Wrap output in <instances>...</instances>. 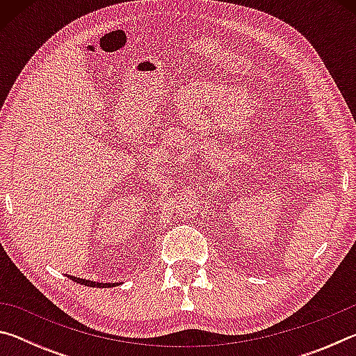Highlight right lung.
I'll return each mask as SVG.
<instances>
[{
  "mask_svg": "<svg viewBox=\"0 0 356 356\" xmlns=\"http://www.w3.org/2000/svg\"><path fill=\"white\" fill-rule=\"evenodd\" d=\"M69 278H70L72 281L80 282V284H83V286H89V287H111V286H116V282H113V284H110V282H95V281H89V280L75 278V276H69Z\"/></svg>",
  "mask_w": 356,
  "mask_h": 356,
  "instance_id": "right-lung-1",
  "label": "right lung"
}]
</instances>
